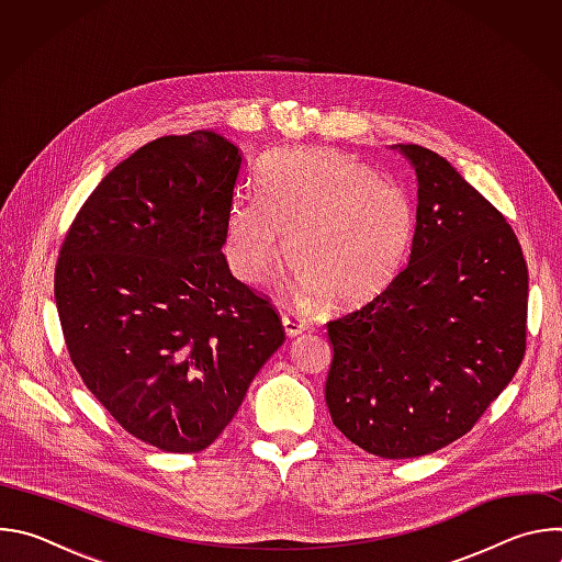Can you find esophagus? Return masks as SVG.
<instances>
[{"label": "esophagus", "mask_w": 562, "mask_h": 562, "mask_svg": "<svg viewBox=\"0 0 562 562\" xmlns=\"http://www.w3.org/2000/svg\"><path fill=\"white\" fill-rule=\"evenodd\" d=\"M282 325H284L286 336H289V338H295V336H300V334L306 329V319H304L302 315L289 311V313L282 315Z\"/></svg>", "instance_id": "34e87169"}]
</instances>
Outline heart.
<instances>
[{
    "label": "heart",
    "mask_w": 562,
    "mask_h": 562,
    "mask_svg": "<svg viewBox=\"0 0 562 562\" xmlns=\"http://www.w3.org/2000/svg\"><path fill=\"white\" fill-rule=\"evenodd\" d=\"M416 209L397 182L336 150H284L267 159L260 198L239 195L226 222L233 276L256 284L286 260L300 289L338 304L380 293L403 269Z\"/></svg>",
    "instance_id": "1"
}]
</instances>
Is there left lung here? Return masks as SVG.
Returning a JSON list of instances; mask_svg holds the SVG:
<instances>
[{"label": "left lung", "instance_id": "1", "mask_svg": "<svg viewBox=\"0 0 562 562\" xmlns=\"http://www.w3.org/2000/svg\"><path fill=\"white\" fill-rule=\"evenodd\" d=\"M418 176L405 267L327 323L334 425L389 458L434 453L467 431L527 349L529 273L505 215L438 153L400 144Z\"/></svg>", "mask_w": 562, "mask_h": 562}]
</instances>
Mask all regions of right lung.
Listing matches in <instances>:
<instances>
[{"instance_id": "obj_1", "label": "right lung", "mask_w": 562, "mask_h": 562, "mask_svg": "<svg viewBox=\"0 0 562 562\" xmlns=\"http://www.w3.org/2000/svg\"><path fill=\"white\" fill-rule=\"evenodd\" d=\"M239 176L243 155L213 131L157 137L95 187L55 265L72 367L162 451L206 449L284 342L271 300L222 254Z\"/></svg>"}]
</instances>
